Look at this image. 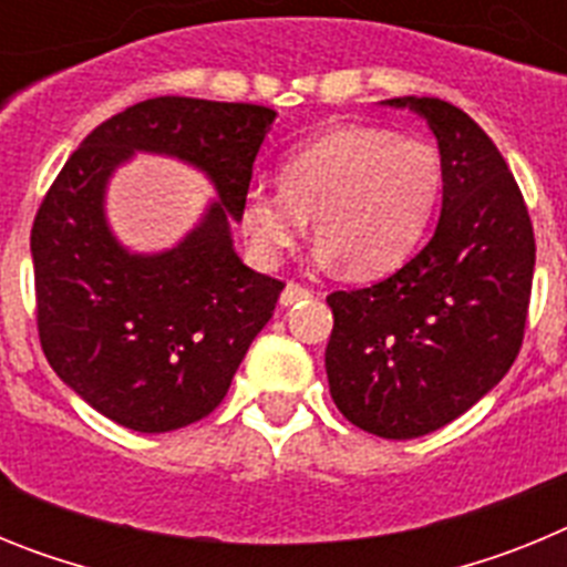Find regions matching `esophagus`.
<instances>
[{
	"label": "esophagus",
	"mask_w": 567,
	"mask_h": 567,
	"mask_svg": "<svg viewBox=\"0 0 567 567\" xmlns=\"http://www.w3.org/2000/svg\"><path fill=\"white\" fill-rule=\"evenodd\" d=\"M309 295L312 292H309L303 284H295V280H289L287 287H284V292H280V307H292V303H298V300H307Z\"/></svg>",
	"instance_id": "1"
}]
</instances>
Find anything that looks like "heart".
<instances>
[{"instance_id":"heart-1","label":"heart","mask_w":567,"mask_h":567,"mask_svg":"<svg viewBox=\"0 0 567 567\" xmlns=\"http://www.w3.org/2000/svg\"><path fill=\"white\" fill-rule=\"evenodd\" d=\"M280 189L252 184L238 209L255 260L272 267L312 224L320 260L354 278L392 272L425 233L443 189L429 142L383 127H338L280 162Z\"/></svg>"}]
</instances>
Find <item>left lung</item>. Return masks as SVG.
<instances>
[{"label":"left lung","instance_id":"8db88e82","mask_svg":"<svg viewBox=\"0 0 567 567\" xmlns=\"http://www.w3.org/2000/svg\"><path fill=\"white\" fill-rule=\"evenodd\" d=\"M423 115L443 162L434 235L405 267L332 292L329 392L349 423L412 440L452 423L517 360L534 280V227L508 164L471 115L443 99L400 96Z\"/></svg>","mask_w":567,"mask_h":567}]
</instances>
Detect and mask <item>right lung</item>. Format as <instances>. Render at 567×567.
I'll use <instances>...</instances> for the list:
<instances>
[{
  "label": "right lung",
  "mask_w": 567,
  "mask_h": 567,
  "mask_svg": "<svg viewBox=\"0 0 567 567\" xmlns=\"http://www.w3.org/2000/svg\"><path fill=\"white\" fill-rule=\"evenodd\" d=\"M272 122L264 104L147 99L99 124L50 184L30 229L39 343L113 423L162 434L207 417L272 318L284 280L244 267L229 238ZM135 148L195 163L219 189L169 254L130 256L103 221V184Z\"/></svg>",
  "instance_id": "obj_1"
}]
</instances>
